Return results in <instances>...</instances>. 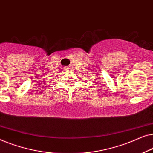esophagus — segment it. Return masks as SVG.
Segmentation results:
<instances>
[{"label":"esophagus","instance_id":"esophagus-1","mask_svg":"<svg viewBox=\"0 0 153 153\" xmlns=\"http://www.w3.org/2000/svg\"><path fill=\"white\" fill-rule=\"evenodd\" d=\"M65 70H67V69H65Z\"/></svg>","mask_w":153,"mask_h":153}]
</instances>
